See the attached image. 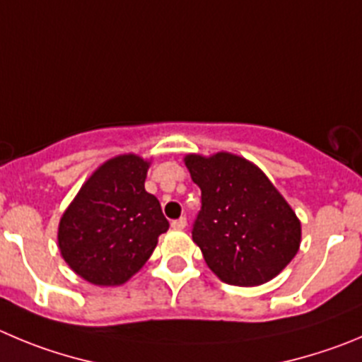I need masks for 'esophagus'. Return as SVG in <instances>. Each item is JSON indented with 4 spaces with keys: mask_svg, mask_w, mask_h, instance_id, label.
Instances as JSON below:
<instances>
[{
    "mask_svg": "<svg viewBox=\"0 0 362 362\" xmlns=\"http://www.w3.org/2000/svg\"><path fill=\"white\" fill-rule=\"evenodd\" d=\"M185 225H187V219L185 218H178L175 219V221H171V227H173L175 230H184Z\"/></svg>",
    "mask_w": 362,
    "mask_h": 362,
    "instance_id": "34e87169",
    "label": "esophagus"
}]
</instances>
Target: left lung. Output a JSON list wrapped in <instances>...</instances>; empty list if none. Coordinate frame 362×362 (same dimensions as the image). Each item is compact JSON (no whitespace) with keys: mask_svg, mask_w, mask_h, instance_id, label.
<instances>
[{"mask_svg":"<svg viewBox=\"0 0 362 362\" xmlns=\"http://www.w3.org/2000/svg\"><path fill=\"white\" fill-rule=\"evenodd\" d=\"M184 162L202 189L192 241L211 272L241 288L275 279L302 241V223L291 205L264 171L245 157L228 151L209 157L187 153Z\"/></svg>","mask_w":362,"mask_h":362,"instance_id":"1","label":"left lung"}]
</instances>
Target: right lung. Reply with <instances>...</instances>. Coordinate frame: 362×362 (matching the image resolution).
<instances>
[{
    "instance_id": "obj_1",
    "label": "right lung",
    "mask_w": 362,
    "mask_h": 362,
    "mask_svg": "<svg viewBox=\"0 0 362 362\" xmlns=\"http://www.w3.org/2000/svg\"><path fill=\"white\" fill-rule=\"evenodd\" d=\"M151 160L123 153L98 165L64 211L57 241L66 264L101 288L139 272L170 228L157 198L144 189Z\"/></svg>"
}]
</instances>
